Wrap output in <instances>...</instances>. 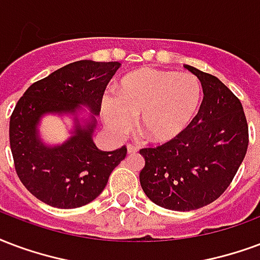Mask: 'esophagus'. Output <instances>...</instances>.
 Returning a JSON list of instances; mask_svg holds the SVG:
<instances>
[{
  "label": "esophagus",
  "instance_id": "34e87169",
  "mask_svg": "<svg viewBox=\"0 0 260 260\" xmlns=\"http://www.w3.org/2000/svg\"><path fill=\"white\" fill-rule=\"evenodd\" d=\"M126 149H128V154H135V153H138V147L134 145H128Z\"/></svg>",
  "mask_w": 260,
  "mask_h": 260
}]
</instances>
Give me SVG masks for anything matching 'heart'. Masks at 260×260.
<instances>
[{
    "mask_svg": "<svg viewBox=\"0 0 260 260\" xmlns=\"http://www.w3.org/2000/svg\"><path fill=\"white\" fill-rule=\"evenodd\" d=\"M117 99L105 96L102 113L111 132L122 135L139 115V131L153 143L176 139L189 128L203 101V86L189 73L142 67L115 85Z\"/></svg>",
    "mask_w": 260,
    "mask_h": 260,
    "instance_id": "b5f03b06",
    "label": "heart"
}]
</instances>
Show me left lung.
I'll use <instances>...</instances> for the list:
<instances>
[{"instance_id": "left-lung-1", "label": "left lung", "mask_w": 260, "mask_h": 260, "mask_svg": "<svg viewBox=\"0 0 260 260\" xmlns=\"http://www.w3.org/2000/svg\"><path fill=\"white\" fill-rule=\"evenodd\" d=\"M203 86V103L187 129L154 149H142L140 186L159 207L193 211L219 199L248 149L241 102L219 78L184 64Z\"/></svg>"}]
</instances>
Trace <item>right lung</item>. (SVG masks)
Here are the masks:
<instances>
[{"label": "right lung", "instance_id": "obj_1", "mask_svg": "<svg viewBox=\"0 0 260 260\" xmlns=\"http://www.w3.org/2000/svg\"><path fill=\"white\" fill-rule=\"evenodd\" d=\"M121 63L80 60L34 82L17 102L9 121V142L15 169L30 193L61 209L78 208L99 196L126 147L102 151L93 142L96 115L109 81ZM88 116L80 117L84 111ZM45 115L73 118L71 136L49 145L39 135Z\"/></svg>", "mask_w": 260, "mask_h": 260}]
</instances>
